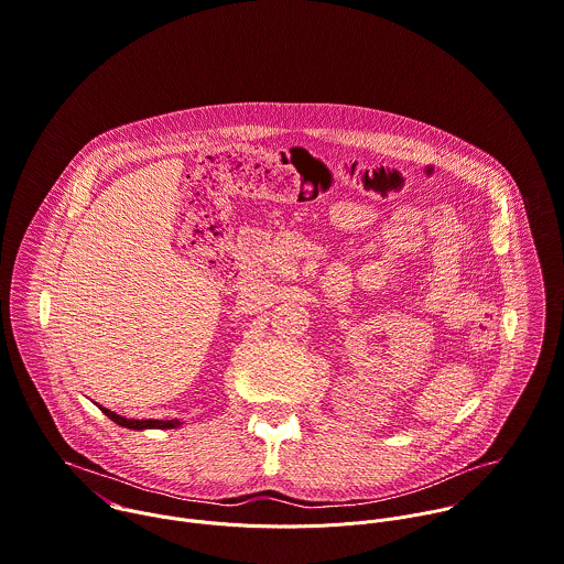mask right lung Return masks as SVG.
Masks as SVG:
<instances>
[{"instance_id": "add662e5", "label": "right lung", "mask_w": 564, "mask_h": 564, "mask_svg": "<svg viewBox=\"0 0 564 564\" xmlns=\"http://www.w3.org/2000/svg\"><path fill=\"white\" fill-rule=\"evenodd\" d=\"M99 410L112 423H117L119 427H128V430H174V427L181 425L176 419H172V421H137V419H123V416H119V414H115V412H110V410H106L101 405H99Z\"/></svg>"}]
</instances>
